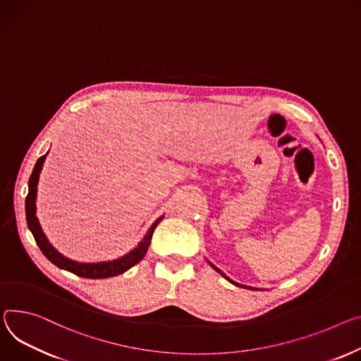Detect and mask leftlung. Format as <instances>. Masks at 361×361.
Returning a JSON list of instances; mask_svg holds the SVG:
<instances>
[{
    "instance_id": "left-lung-1",
    "label": "left lung",
    "mask_w": 361,
    "mask_h": 361,
    "mask_svg": "<svg viewBox=\"0 0 361 361\" xmlns=\"http://www.w3.org/2000/svg\"><path fill=\"white\" fill-rule=\"evenodd\" d=\"M209 264H210V267H212V268H213V269H214V271H217V272H219V274H220V275H221V276H223V278H226V279H227V281H228V282H232V283H233V285H236V286H242V288H249V289H255V288H250V286H245V285H240V283H236V282H235V281H232V279H231V278H227V276H226V275H224V274H223V272H221V271H220V269H219V268H216V267H214V265H213V264H212V262H209Z\"/></svg>"
}]
</instances>
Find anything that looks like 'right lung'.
Returning <instances> with one entry per match:
<instances>
[{"label":"right lung","mask_w":361,"mask_h":361,"mask_svg":"<svg viewBox=\"0 0 361 361\" xmlns=\"http://www.w3.org/2000/svg\"><path fill=\"white\" fill-rule=\"evenodd\" d=\"M44 159H46V155L40 157L36 162L35 169H32V173H31L30 180H28V194L25 197L27 226L30 228V232L32 233V236H35V240H36L37 246L40 247V250L43 252V255L57 268L69 271V272H72L78 276L90 278V279H104V278L116 276L119 274H123L129 268H133L134 265H137L138 262L145 256V253L148 250V246L151 243V239H152V233H154L157 224L161 221L162 217L155 220V223L149 227L148 233L145 235L142 242L138 245V247H135L134 250H130L125 256H122L119 259H115V260H111V262H101V264H80V262H75V260L64 257L49 243L47 238L42 232V227H40L39 220L36 217L37 183H39V176H40Z\"/></svg>","instance_id":"1"}]
</instances>
